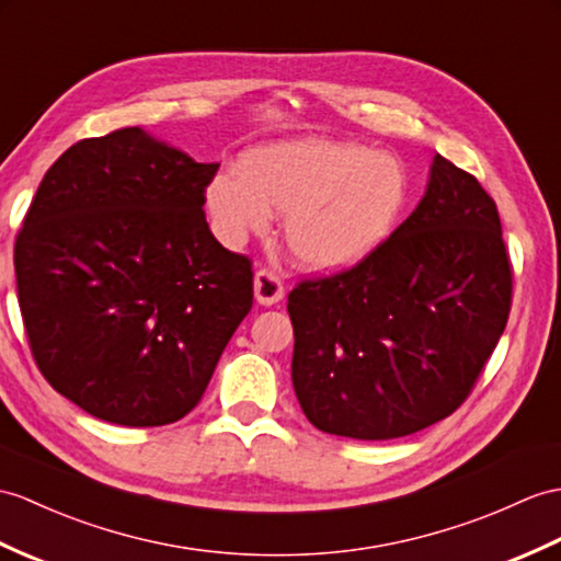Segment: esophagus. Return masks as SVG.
Returning <instances> with one entry per match:
<instances>
[{
	"instance_id": "34e87169",
	"label": "esophagus",
	"mask_w": 561,
	"mask_h": 561,
	"mask_svg": "<svg viewBox=\"0 0 561 561\" xmlns=\"http://www.w3.org/2000/svg\"><path fill=\"white\" fill-rule=\"evenodd\" d=\"M253 286H255L257 304L263 306H275L284 298V282L272 270H257Z\"/></svg>"
}]
</instances>
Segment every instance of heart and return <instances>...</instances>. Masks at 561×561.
Segmentation results:
<instances>
[{
	"instance_id": "1",
	"label": "heart",
	"mask_w": 561,
	"mask_h": 561,
	"mask_svg": "<svg viewBox=\"0 0 561 561\" xmlns=\"http://www.w3.org/2000/svg\"><path fill=\"white\" fill-rule=\"evenodd\" d=\"M409 201L411 179L394 154L318 136L255 146L239 172H219L205 188L221 241L241 245L284 213L286 249L316 272L366 263L394 237Z\"/></svg>"
}]
</instances>
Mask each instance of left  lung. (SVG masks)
Masks as SVG:
<instances>
[{
	"instance_id": "left-lung-1",
	"label": "left lung",
	"mask_w": 561,
	"mask_h": 561,
	"mask_svg": "<svg viewBox=\"0 0 561 561\" xmlns=\"http://www.w3.org/2000/svg\"><path fill=\"white\" fill-rule=\"evenodd\" d=\"M510 308L497 205L435 154L425 195L385 249L289 294L298 403L330 435L419 433L471 394Z\"/></svg>"
}]
</instances>
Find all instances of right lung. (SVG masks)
Instances as JSON below:
<instances>
[{
  "label": "right lung",
  "instance_id": "right-lung-1",
  "mask_svg": "<svg viewBox=\"0 0 561 561\" xmlns=\"http://www.w3.org/2000/svg\"><path fill=\"white\" fill-rule=\"evenodd\" d=\"M217 169L128 126L71 146L25 213L14 267L33 358L100 421L184 419L249 316L251 260L203 213Z\"/></svg>",
  "mask_w": 561,
  "mask_h": 561
}]
</instances>
